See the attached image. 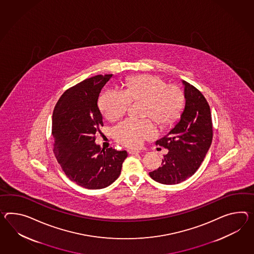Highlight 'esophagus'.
I'll return each mask as SVG.
<instances>
[{
    "instance_id": "34e87169",
    "label": "esophagus",
    "mask_w": 254,
    "mask_h": 254,
    "mask_svg": "<svg viewBox=\"0 0 254 254\" xmlns=\"http://www.w3.org/2000/svg\"><path fill=\"white\" fill-rule=\"evenodd\" d=\"M140 152H141V151H140V150H138V149H128V153H129V154H137V153H140Z\"/></svg>"
}]
</instances>
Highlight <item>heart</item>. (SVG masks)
Listing matches in <instances>:
<instances>
[{
  "mask_svg": "<svg viewBox=\"0 0 254 254\" xmlns=\"http://www.w3.org/2000/svg\"><path fill=\"white\" fill-rule=\"evenodd\" d=\"M124 92L107 90L100 96V110L110 121L122 118L131 102L145 101L144 116L151 118L161 127H167L180 118L185 107V94L175 84L156 75L132 76L126 81ZM157 130L151 120L127 119L114 128L118 142L127 147H138L144 140L153 138Z\"/></svg>",
  "mask_w": 254,
  "mask_h": 254,
  "instance_id": "obj_1",
  "label": "heart"
}]
</instances>
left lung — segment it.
Here are the masks:
<instances>
[{"mask_svg": "<svg viewBox=\"0 0 254 254\" xmlns=\"http://www.w3.org/2000/svg\"><path fill=\"white\" fill-rule=\"evenodd\" d=\"M186 105L181 119L167 136L156 144L169 150L161 167L149 173L163 185H176L191 177L200 167L210 148L213 126L210 107L202 93L183 81Z\"/></svg>", "mask_w": 254, "mask_h": 254, "instance_id": "1", "label": "left lung"}]
</instances>
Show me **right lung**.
<instances>
[{"mask_svg": "<svg viewBox=\"0 0 254 254\" xmlns=\"http://www.w3.org/2000/svg\"><path fill=\"white\" fill-rule=\"evenodd\" d=\"M113 74L96 75L68 89L52 116L53 152L68 179L87 189L113 184L127 157L126 150L101 149L95 134L104 126L97 102Z\"/></svg>", "mask_w": 254, "mask_h": 254, "instance_id": "right-lung-1", "label": "right lung"}]
</instances>
